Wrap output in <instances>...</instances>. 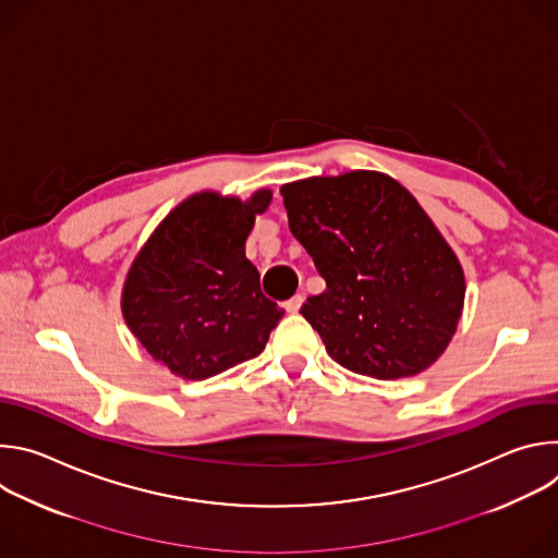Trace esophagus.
<instances>
[{"mask_svg": "<svg viewBox=\"0 0 558 558\" xmlns=\"http://www.w3.org/2000/svg\"><path fill=\"white\" fill-rule=\"evenodd\" d=\"M302 300H304V298L298 293V295H293L291 300H287V302H284V308H287L289 313H298V311H300V306H302Z\"/></svg>", "mask_w": 558, "mask_h": 558, "instance_id": "1", "label": "esophagus"}]
</instances>
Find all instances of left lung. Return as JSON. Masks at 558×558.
Segmentation results:
<instances>
[{
	"mask_svg": "<svg viewBox=\"0 0 558 558\" xmlns=\"http://www.w3.org/2000/svg\"><path fill=\"white\" fill-rule=\"evenodd\" d=\"M289 229L327 280L304 320L344 368L413 377L448 347L463 308V269L415 196L379 172L282 185Z\"/></svg>",
	"mask_w": 558,
	"mask_h": 558,
	"instance_id": "8db88e82",
	"label": "left lung"
}]
</instances>
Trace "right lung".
Wrapping results in <instances>:
<instances>
[{
  "label": "right lung",
  "mask_w": 558,
  "mask_h": 558,
  "mask_svg": "<svg viewBox=\"0 0 558 558\" xmlns=\"http://www.w3.org/2000/svg\"><path fill=\"white\" fill-rule=\"evenodd\" d=\"M269 190L250 201L201 192L177 205L134 258L121 295L125 325L174 375L207 379L263 353L282 308L245 256Z\"/></svg>",
  "instance_id": "right-lung-1"
}]
</instances>
